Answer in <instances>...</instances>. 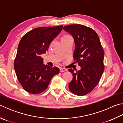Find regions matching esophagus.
<instances>
[{
    "label": "esophagus",
    "mask_w": 123,
    "mask_h": 123,
    "mask_svg": "<svg viewBox=\"0 0 123 123\" xmlns=\"http://www.w3.org/2000/svg\"><path fill=\"white\" fill-rule=\"evenodd\" d=\"M66 69H65V68H60V72H64L66 71Z\"/></svg>",
    "instance_id": "esophagus-1"
}]
</instances>
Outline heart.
Returning a JSON list of instances; mask_svg holds the SVG:
<instances>
[{
    "mask_svg": "<svg viewBox=\"0 0 123 123\" xmlns=\"http://www.w3.org/2000/svg\"><path fill=\"white\" fill-rule=\"evenodd\" d=\"M71 37V36H70V35H65V36L62 37V38H67V37Z\"/></svg>",
    "mask_w": 123,
    "mask_h": 123,
    "instance_id": "b5f03b06",
    "label": "heart"
}]
</instances>
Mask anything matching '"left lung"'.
I'll return each mask as SVG.
<instances>
[{
    "label": "left lung",
    "mask_w": 123,
    "mask_h": 123,
    "mask_svg": "<svg viewBox=\"0 0 123 123\" xmlns=\"http://www.w3.org/2000/svg\"><path fill=\"white\" fill-rule=\"evenodd\" d=\"M63 29L74 37L75 48L73 57L81 67V69L76 72L73 69L68 70L73 75L69 89L74 94L85 95L97 86L103 75L104 50L98 35L91 28L72 24Z\"/></svg>",
    "instance_id": "left-lung-1"
}]
</instances>
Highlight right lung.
Wrapping results in <instances>:
<instances>
[{
	"label": "right lung",
	"instance_id": "obj_1",
	"mask_svg": "<svg viewBox=\"0 0 123 123\" xmlns=\"http://www.w3.org/2000/svg\"><path fill=\"white\" fill-rule=\"evenodd\" d=\"M63 26L39 27L27 32L18 44L14 68L18 80L26 92L38 94L47 88L59 68L43 64L41 55L48 50L51 41Z\"/></svg>",
	"mask_w": 123,
	"mask_h": 123
}]
</instances>
